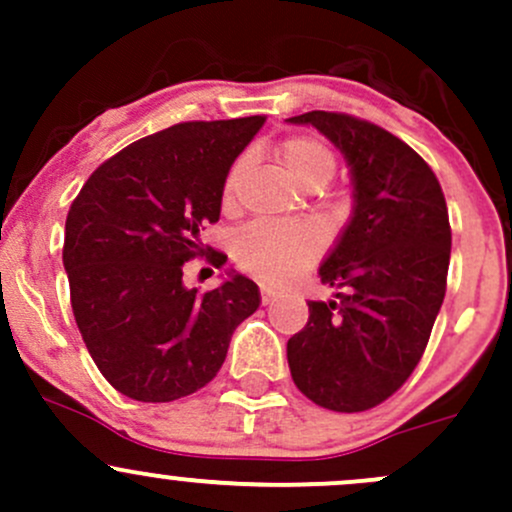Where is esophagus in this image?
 I'll use <instances>...</instances> for the list:
<instances>
[{"label":"esophagus","instance_id":"esophagus-1","mask_svg":"<svg viewBox=\"0 0 512 512\" xmlns=\"http://www.w3.org/2000/svg\"><path fill=\"white\" fill-rule=\"evenodd\" d=\"M260 297H262V304H272L277 299V292L272 287H260Z\"/></svg>","mask_w":512,"mask_h":512}]
</instances>
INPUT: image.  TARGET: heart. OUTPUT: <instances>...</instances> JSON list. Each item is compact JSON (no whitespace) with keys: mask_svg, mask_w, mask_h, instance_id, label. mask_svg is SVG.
Instances as JSON below:
<instances>
[{"mask_svg":"<svg viewBox=\"0 0 512 512\" xmlns=\"http://www.w3.org/2000/svg\"><path fill=\"white\" fill-rule=\"evenodd\" d=\"M277 156L287 173L304 188H322L337 170L334 151L319 138L297 133L282 138ZM245 173V158H237L227 170L220 190L223 208H232ZM324 245V232L317 225H267L255 223L237 235L235 260L242 270L270 282H282L307 267Z\"/></svg>","mask_w":512,"mask_h":512,"instance_id":"heart-1","label":"heart"}]
</instances>
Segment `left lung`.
<instances>
[{
	"label": "left lung",
	"mask_w": 512,
	"mask_h": 512,
	"mask_svg": "<svg viewBox=\"0 0 512 512\" xmlns=\"http://www.w3.org/2000/svg\"><path fill=\"white\" fill-rule=\"evenodd\" d=\"M347 158L354 215L319 267L332 302H309L302 332L287 342L297 389L317 406L356 414L406 384L426 352L446 297L451 223L431 165L394 133L349 113L309 111Z\"/></svg>",
	"instance_id": "left-lung-1"
}]
</instances>
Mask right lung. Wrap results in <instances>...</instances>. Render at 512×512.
I'll list each match as a JSON object with an SVG mask.
<instances>
[{"label": "right lung", "mask_w": 512, "mask_h": 512, "mask_svg": "<svg viewBox=\"0 0 512 512\" xmlns=\"http://www.w3.org/2000/svg\"><path fill=\"white\" fill-rule=\"evenodd\" d=\"M262 123H175L98 165L71 203V309L103 379L128 399L163 404L203 389L237 324L260 307L247 277L198 292L183 285V270L195 257L213 267L227 260L200 232L220 220L227 170Z\"/></svg>", "instance_id": "add662e5"}]
</instances>
